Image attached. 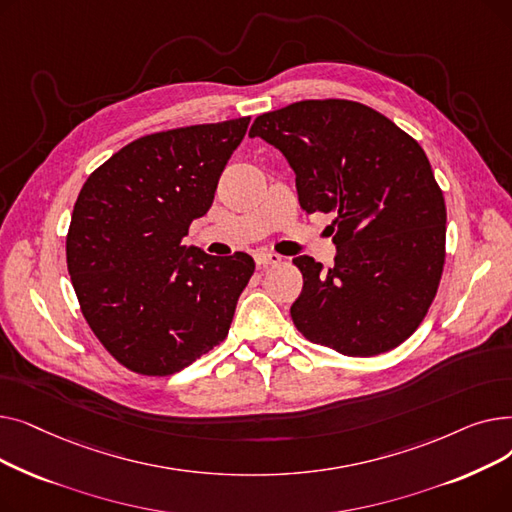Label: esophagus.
<instances>
[{
	"mask_svg": "<svg viewBox=\"0 0 512 512\" xmlns=\"http://www.w3.org/2000/svg\"><path fill=\"white\" fill-rule=\"evenodd\" d=\"M255 261L259 267H267V265H278L282 261V257L276 253H257Z\"/></svg>",
	"mask_w": 512,
	"mask_h": 512,
	"instance_id": "esophagus-1",
	"label": "esophagus"
}]
</instances>
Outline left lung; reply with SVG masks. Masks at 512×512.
I'll return each instance as SVG.
<instances>
[{"label": "left lung", "mask_w": 512, "mask_h": 512, "mask_svg": "<svg viewBox=\"0 0 512 512\" xmlns=\"http://www.w3.org/2000/svg\"><path fill=\"white\" fill-rule=\"evenodd\" d=\"M297 174L307 213H336L338 257L292 259L303 292L290 315L311 342L373 357L405 342L432 305L446 257V205L421 145L348 99H307L255 118Z\"/></svg>", "instance_id": "obj_1"}]
</instances>
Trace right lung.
<instances>
[{
  "label": "right lung",
  "mask_w": 512,
  "mask_h": 512,
  "mask_svg": "<svg viewBox=\"0 0 512 512\" xmlns=\"http://www.w3.org/2000/svg\"><path fill=\"white\" fill-rule=\"evenodd\" d=\"M251 118L147 134L83 184L66 236V263L89 328L120 365L172 375L230 330L255 261L182 245L213 203Z\"/></svg>",
  "instance_id": "1"
}]
</instances>
